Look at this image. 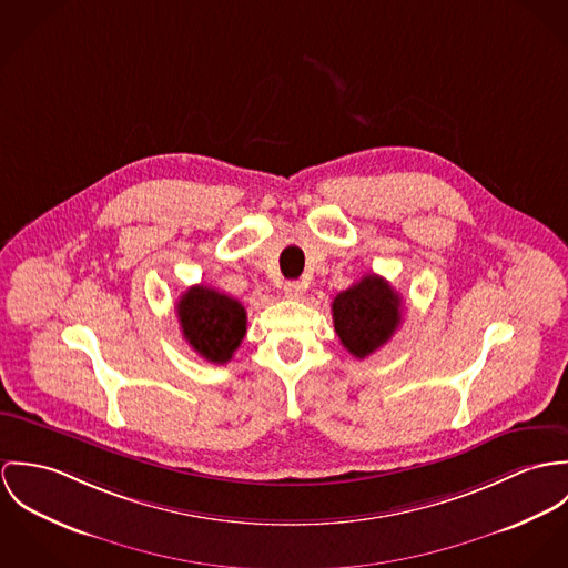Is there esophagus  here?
I'll return each instance as SVG.
<instances>
[{
  "label": "esophagus",
  "mask_w": 568,
  "mask_h": 568,
  "mask_svg": "<svg viewBox=\"0 0 568 568\" xmlns=\"http://www.w3.org/2000/svg\"><path fill=\"white\" fill-rule=\"evenodd\" d=\"M283 294H285V298H290V301H298V298L303 296V285H301L298 281H287L285 287H283Z\"/></svg>",
  "instance_id": "1"
}]
</instances>
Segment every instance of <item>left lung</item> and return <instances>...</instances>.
Returning a JSON list of instances; mask_svg holds the SVG:
<instances>
[{"instance_id":"1","label":"left lung","mask_w":568,"mask_h":568,"mask_svg":"<svg viewBox=\"0 0 568 568\" xmlns=\"http://www.w3.org/2000/svg\"><path fill=\"white\" fill-rule=\"evenodd\" d=\"M333 326L344 348L364 359L381 348L400 324L403 301L394 287L377 274L339 292L331 305Z\"/></svg>"}]
</instances>
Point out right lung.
<instances>
[{"mask_svg":"<svg viewBox=\"0 0 568 568\" xmlns=\"http://www.w3.org/2000/svg\"><path fill=\"white\" fill-rule=\"evenodd\" d=\"M176 310L183 337L200 357L211 364L231 362L246 335V310L240 301L193 285L181 296Z\"/></svg>","mask_w":568,"mask_h":568,"instance_id":"right-lung-1","label":"right lung"}]
</instances>
